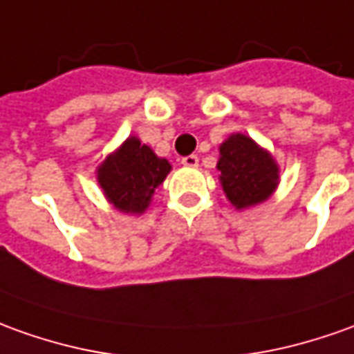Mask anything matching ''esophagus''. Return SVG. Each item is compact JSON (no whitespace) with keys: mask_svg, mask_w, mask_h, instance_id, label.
<instances>
[{"mask_svg":"<svg viewBox=\"0 0 354 354\" xmlns=\"http://www.w3.org/2000/svg\"><path fill=\"white\" fill-rule=\"evenodd\" d=\"M181 163L183 165H187V167H196L198 165V158L192 153V156H185V158H181Z\"/></svg>","mask_w":354,"mask_h":354,"instance_id":"esophagus-1","label":"esophagus"}]
</instances>
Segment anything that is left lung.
Returning <instances> with one entry per match:
<instances>
[{"label":"left lung","mask_w":354,"mask_h":354,"mask_svg":"<svg viewBox=\"0 0 354 354\" xmlns=\"http://www.w3.org/2000/svg\"><path fill=\"white\" fill-rule=\"evenodd\" d=\"M218 171L227 201L237 209L266 202L279 183L274 156L243 133L221 142Z\"/></svg>","instance_id":"1"}]
</instances>
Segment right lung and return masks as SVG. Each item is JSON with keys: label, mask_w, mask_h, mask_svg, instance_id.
I'll use <instances>...</instances> for the list:
<instances>
[{"label": "right lung", "mask_w": 354, "mask_h": 354, "mask_svg": "<svg viewBox=\"0 0 354 354\" xmlns=\"http://www.w3.org/2000/svg\"><path fill=\"white\" fill-rule=\"evenodd\" d=\"M169 171L171 163L165 158H158L150 146L140 145L136 136H129L100 163L96 179L113 208L140 216Z\"/></svg>", "instance_id": "obj_1"}]
</instances>
